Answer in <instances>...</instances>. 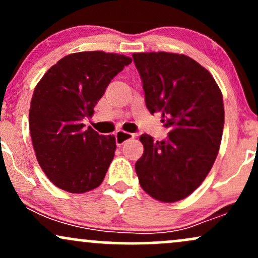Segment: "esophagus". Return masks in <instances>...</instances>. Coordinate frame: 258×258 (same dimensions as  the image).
Listing matches in <instances>:
<instances>
[{
    "mask_svg": "<svg viewBox=\"0 0 258 258\" xmlns=\"http://www.w3.org/2000/svg\"><path fill=\"white\" fill-rule=\"evenodd\" d=\"M133 137H135V135H132V133H128V132H125V131H117L116 133H115V141H116V144L119 147L122 146L126 141H128V139H131Z\"/></svg>",
    "mask_w": 258,
    "mask_h": 258,
    "instance_id": "esophagus-1",
    "label": "esophagus"
}]
</instances>
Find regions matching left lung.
Instances as JSON below:
<instances>
[{"mask_svg":"<svg viewBox=\"0 0 258 258\" xmlns=\"http://www.w3.org/2000/svg\"><path fill=\"white\" fill-rule=\"evenodd\" d=\"M146 105L160 111L168 128L164 141L142 135L136 162L139 183L154 199L174 203L190 195L217 158L224 126L222 92L204 67L184 54L133 53Z\"/></svg>","mask_w":258,"mask_h":258,"instance_id":"left-lung-1","label":"left lung"}]
</instances>
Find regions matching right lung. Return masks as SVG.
Listing matches in <instances>:
<instances>
[{"label": "right lung", "mask_w": 258, "mask_h": 258, "mask_svg": "<svg viewBox=\"0 0 258 258\" xmlns=\"http://www.w3.org/2000/svg\"><path fill=\"white\" fill-rule=\"evenodd\" d=\"M132 59L100 51L57 61L32 94L29 127L38 164L54 185L85 193L104 179L116 150L114 136L85 130L110 81Z\"/></svg>", "instance_id": "1"}]
</instances>
